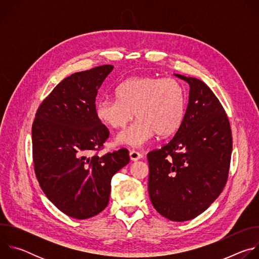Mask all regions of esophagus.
Masks as SVG:
<instances>
[{
    "mask_svg": "<svg viewBox=\"0 0 259 259\" xmlns=\"http://www.w3.org/2000/svg\"><path fill=\"white\" fill-rule=\"evenodd\" d=\"M129 156H130L131 161H138V160L143 158V156L141 154H139L138 152H136V151H130Z\"/></svg>",
    "mask_w": 259,
    "mask_h": 259,
    "instance_id": "esophagus-1",
    "label": "esophagus"
}]
</instances>
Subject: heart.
I'll return each instance as SVG.
<instances>
[{
  "label": "heart",
  "instance_id": "obj_1",
  "mask_svg": "<svg viewBox=\"0 0 259 259\" xmlns=\"http://www.w3.org/2000/svg\"><path fill=\"white\" fill-rule=\"evenodd\" d=\"M116 96L99 99L95 104V116L107 128L123 129L135 113L137 119L117 135V144L138 149L156 133L159 136L175 133L183 121L186 95L174 79L132 77L117 87Z\"/></svg>",
  "mask_w": 259,
  "mask_h": 259
}]
</instances>
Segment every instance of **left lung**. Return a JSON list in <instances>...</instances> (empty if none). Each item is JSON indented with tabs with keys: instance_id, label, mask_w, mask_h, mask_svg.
<instances>
[{
	"instance_id": "1",
	"label": "left lung",
	"mask_w": 259,
	"mask_h": 259,
	"mask_svg": "<svg viewBox=\"0 0 259 259\" xmlns=\"http://www.w3.org/2000/svg\"><path fill=\"white\" fill-rule=\"evenodd\" d=\"M174 76L190 85L189 103L174 137L147 154L149 194L155 209L172 221L203 213L223 192L233 150L225 109L201 80Z\"/></svg>"
}]
</instances>
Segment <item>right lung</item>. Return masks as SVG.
I'll return each instance as SVG.
<instances>
[{
  "label": "right lung",
  "mask_w": 259,
  "mask_h": 259,
  "mask_svg": "<svg viewBox=\"0 0 259 259\" xmlns=\"http://www.w3.org/2000/svg\"><path fill=\"white\" fill-rule=\"evenodd\" d=\"M113 69L101 65L65 78L41 103L32 124L40 187L61 212L76 219L95 216L107 206L110 180L130 161L126 149L92 155L109 136L95 116V100Z\"/></svg>",
  "instance_id": "obj_1"
}]
</instances>
